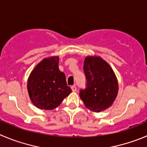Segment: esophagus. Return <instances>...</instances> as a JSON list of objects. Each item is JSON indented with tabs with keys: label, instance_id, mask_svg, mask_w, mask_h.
<instances>
[{
	"label": "esophagus",
	"instance_id": "1",
	"mask_svg": "<svg viewBox=\"0 0 147 147\" xmlns=\"http://www.w3.org/2000/svg\"><path fill=\"white\" fill-rule=\"evenodd\" d=\"M71 88H72V90L73 91V92L76 91V90H77V88H76V86H71Z\"/></svg>",
	"mask_w": 147,
	"mask_h": 147
}]
</instances>
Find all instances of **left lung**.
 <instances>
[{
  "label": "left lung",
  "mask_w": 147,
  "mask_h": 147,
  "mask_svg": "<svg viewBox=\"0 0 147 147\" xmlns=\"http://www.w3.org/2000/svg\"><path fill=\"white\" fill-rule=\"evenodd\" d=\"M87 85L80 90L85 106L93 112L105 111L112 105L118 94V82L109 64L98 56H88L83 66Z\"/></svg>",
  "instance_id": "left-lung-1"
}]
</instances>
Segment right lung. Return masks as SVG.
<instances>
[{"label":"right lung","mask_w":147,"mask_h":147,"mask_svg":"<svg viewBox=\"0 0 147 147\" xmlns=\"http://www.w3.org/2000/svg\"><path fill=\"white\" fill-rule=\"evenodd\" d=\"M59 57L43 59L29 76L27 91L37 108L52 110L72 92L67 86L65 75L59 69Z\"/></svg>","instance_id":"right-lung-1"}]
</instances>
